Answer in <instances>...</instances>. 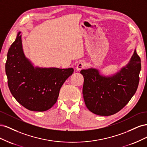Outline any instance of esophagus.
<instances>
[{"instance_id": "1", "label": "esophagus", "mask_w": 147, "mask_h": 147, "mask_svg": "<svg viewBox=\"0 0 147 147\" xmlns=\"http://www.w3.org/2000/svg\"><path fill=\"white\" fill-rule=\"evenodd\" d=\"M84 66H85V64H84L83 63H79L77 65V67H76V70L77 71H79L80 70L82 69H83Z\"/></svg>"}]
</instances>
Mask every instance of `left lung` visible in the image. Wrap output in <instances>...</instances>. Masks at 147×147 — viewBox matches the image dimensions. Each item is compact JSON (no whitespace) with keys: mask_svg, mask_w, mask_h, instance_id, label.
<instances>
[{"mask_svg":"<svg viewBox=\"0 0 147 147\" xmlns=\"http://www.w3.org/2000/svg\"><path fill=\"white\" fill-rule=\"evenodd\" d=\"M140 58L134 50L129 63L113 75H103L99 69H83V94L88 109L100 116L118 112L134 95L139 82Z\"/></svg>","mask_w":147,"mask_h":147,"instance_id":"8db88e82","label":"left lung"}]
</instances>
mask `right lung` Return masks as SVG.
<instances>
[{
	"instance_id": "add662e5",
	"label": "right lung",
	"mask_w": 147,
	"mask_h": 147,
	"mask_svg": "<svg viewBox=\"0 0 147 147\" xmlns=\"http://www.w3.org/2000/svg\"><path fill=\"white\" fill-rule=\"evenodd\" d=\"M20 34L7 53L8 85L13 96L26 109L44 112L55 104L61 86L74 69L35 66L24 54Z\"/></svg>"
}]
</instances>
